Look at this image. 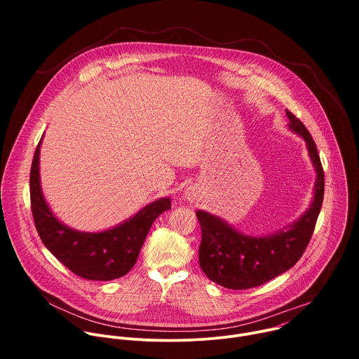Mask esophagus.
Wrapping results in <instances>:
<instances>
[{
	"mask_svg": "<svg viewBox=\"0 0 359 359\" xmlns=\"http://www.w3.org/2000/svg\"><path fill=\"white\" fill-rule=\"evenodd\" d=\"M184 197H186L187 200L193 201V200L197 197V189H196L194 186H190V187H187V189L184 190Z\"/></svg>",
	"mask_w": 359,
	"mask_h": 359,
	"instance_id": "1",
	"label": "esophagus"
}]
</instances>
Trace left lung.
Instances as JSON below:
<instances>
[{
  "instance_id": "8db88e82",
  "label": "left lung",
  "mask_w": 359,
  "mask_h": 359,
  "mask_svg": "<svg viewBox=\"0 0 359 359\" xmlns=\"http://www.w3.org/2000/svg\"><path fill=\"white\" fill-rule=\"evenodd\" d=\"M285 115L288 129L305 140L317 175L310 208L295 222L266 236L244 234L219 216L196 212L201 227L198 264L209 280L222 287L252 288L285 273L301 259L313 236L324 198V172L310 132L291 112L285 111Z\"/></svg>"
}]
</instances>
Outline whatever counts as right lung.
I'll return each mask as SVG.
<instances>
[{"label":"right lung","instance_id":"1","mask_svg":"<svg viewBox=\"0 0 359 359\" xmlns=\"http://www.w3.org/2000/svg\"><path fill=\"white\" fill-rule=\"evenodd\" d=\"M43 135L36 146L29 175L31 209L38 234L45 247L76 276L109 281L119 278L135 266L143 241L162 213L170 210V198L151 201L125 222L102 231H79L62 223L45 200L41 187L39 153Z\"/></svg>","mask_w":359,"mask_h":359}]
</instances>
